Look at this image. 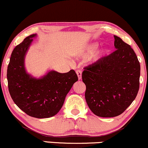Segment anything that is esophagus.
Instances as JSON below:
<instances>
[{
    "mask_svg": "<svg viewBox=\"0 0 148 148\" xmlns=\"http://www.w3.org/2000/svg\"><path fill=\"white\" fill-rule=\"evenodd\" d=\"M76 73L77 75L78 79H82V71L81 70H77L76 71Z\"/></svg>",
    "mask_w": 148,
    "mask_h": 148,
    "instance_id": "obj_1",
    "label": "esophagus"
}]
</instances>
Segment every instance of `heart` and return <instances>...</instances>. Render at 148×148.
<instances>
[{
    "label": "heart",
    "mask_w": 148,
    "mask_h": 148,
    "mask_svg": "<svg viewBox=\"0 0 148 148\" xmlns=\"http://www.w3.org/2000/svg\"><path fill=\"white\" fill-rule=\"evenodd\" d=\"M95 48H96V45H91V46H88L87 48H86L85 50H82V51L80 52V55H84V54H85V53H91V52L93 51V50L95 49ZM103 53H105V50H103V51L101 52V53H98L97 56H99V55H101V54H102Z\"/></svg>",
    "instance_id": "obj_1"
}]
</instances>
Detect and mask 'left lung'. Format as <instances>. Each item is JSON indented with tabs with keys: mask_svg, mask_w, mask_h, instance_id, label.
<instances>
[{
	"mask_svg": "<svg viewBox=\"0 0 148 148\" xmlns=\"http://www.w3.org/2000/svg\"><path fill=\"white\" fill-rule=\"evenodd\" d=\"M114 36L115 51L84 67L82 74L86 103L100 117L121 115L139 89L140 66L136 55L129 44Z\"/></svg>",
	"mask_w": 148,
	"mask_h": 148,
	"instance_id": "obj_1",
	"label": "left lung"
}]
</instances>
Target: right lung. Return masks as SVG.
Wrapping results in <instances>:
<instances>
[{
  "label": "right lung",
  "mask_w": 148,
  "mask_h": 148,
  "mask_svg": "<svg viewBox=\"0 0 148 148\" xmlns=\"http://www.w3.org/2000/svg\"><path fill=\"white\" fill-rule=\"evenodd\" d=\"M35 35L26 37L13 50L7 77L10 94L18 108L29 116L45 119L60 112L67 93L78 77L74 70L66 73L50 71L38 79L26 73L24 57Z\"/></svg>",
  "instance_id": "1"
}]
</instances>
